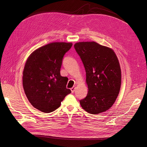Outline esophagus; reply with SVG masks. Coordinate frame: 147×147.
<instances>
[{"label": "esophagus", "instance_id": "34e87169", "mask_svg": "<svg viewBox=\"0 0 147 147\" xmlns=\"http://www.w3.org/2000/svg\"><path fill=\"white\" fill-rule=\"evenodd\" d=\"M75 89H76V86H74L73 88H71V91L72 93H73V92H74Z\"/></svg>", "mask_w": 147, "mask_h": 147}]
</instances>
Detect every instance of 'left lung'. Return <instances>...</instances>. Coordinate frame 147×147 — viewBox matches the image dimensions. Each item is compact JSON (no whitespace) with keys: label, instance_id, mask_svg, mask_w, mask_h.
Returning <instances> with one entry per match:
<instances>
[{"label":"left lung","instance_id":"8db88e82","mask_svg":"<svg viewBox=\"0 0 147 147\" xmlns=\"http://www.w3.org/2000/svg\"><path fill=\"white\" fill-rule=\"evenodd\" d=\"M74 46L85 68L88 88L87 96L80 104L90 114L105 112L115 102L120 89L118 58L113 49L95 42H79Z\"/></svg>","mask_w":147,"mask_h":147}]
</instances>
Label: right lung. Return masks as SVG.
Here are the masks:
<instances>
[{
  "mask_svg": "<svg viewBox=\"0 0 147 147\" xmlns=\"http://www.w3.org/2000/svg\"><path fill=\"white\" fill-rule=\"evenodd\" d=\"M71 43L53 42L34 51L28 58L23 71L22 85L34 108L43 113L55 111L71 90L68 78L60 74L65 53Z\"/></svg>",
  "mask_w": 147,
  "mask_h": 147,
  "instance_id": "obj_1",
  "label": "right lung"
}]
</instances>
